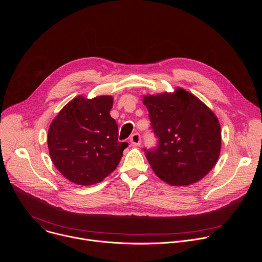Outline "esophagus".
Segmentation results:
<instances>
[{
    "label": "esophagus",
    "instance_id": "obj_1",
    "mask_svg": "<svg viewBox=\"0 0 262 262\" xmlns=\"http://www.w3.org/2000/svg\"><path fill=\"white\" fill-rule=\"evenodd\" d=\"M130 143H132V145H134V146H139L140 144H141V136H140V134H138V133H136V134H134L132 137H130Z\"/></svg>",
    "mask_w": 262,
    "mask_h": 262
}]
</instances>
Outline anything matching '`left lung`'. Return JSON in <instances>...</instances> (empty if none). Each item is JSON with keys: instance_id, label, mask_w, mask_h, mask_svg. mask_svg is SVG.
I'll use <instances>...</instances> for the list:
<instances>
[{"instance_id": "left-lung-1", "label": "left lung", "mask_w": 262, "mask_h": 262, "mask_svg": "<svg viewBox=\"0 0 262 262\" xmlns=\"http://www.w3.org/2000/svg\"><path fill=\"white\" fill-rule=\"evenodd\" d=\"M149 119L159 144L145 149L155 173L171 185L201 180L214 167L221 151V126L213 112L192 93L144 95Z\"/></svg>"}]
</instances>
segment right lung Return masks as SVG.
Instances as JSON below:
<instances>
[{"label": "right lung", "mask_w": 262, "mask_h": 262, "mask_svg": "<svg viewBox=\"0 0 262 262\" xmlns=\"http://www.w3.org/2000/svg\"><path fill=\"white\" fill-rule=\"evenodd\" d=\"M113 97L78 96L53 120L48 147L57 170L69 181L92 185L113 172L128 146L118 141V126L111 117Z\"/></svg>", "instance_id": "add662e5"}]
</instances>
